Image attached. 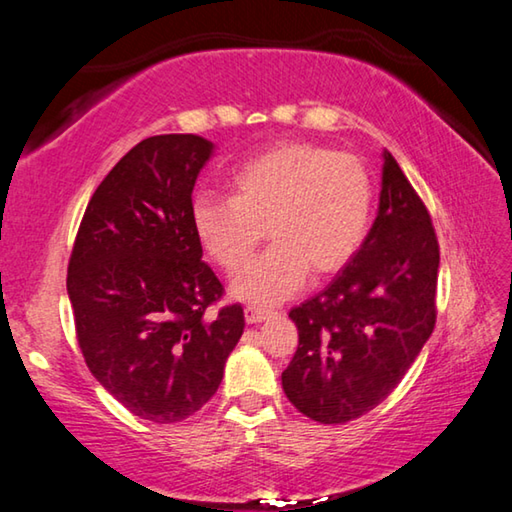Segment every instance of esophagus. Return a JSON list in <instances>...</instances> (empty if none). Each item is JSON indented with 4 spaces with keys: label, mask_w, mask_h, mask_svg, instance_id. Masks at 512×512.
I'll return each instance as SVG.
<instances>
[{
    "label": "esophagus",
    "mask_w": 512,
    "mask_h": 512,
    "mask_svg": "<svg viewBox=\"0 0 512 512\" xmlns=\"http://www.w3.org/2000/svg\"><path fill=\"white\" fill-rule=\"evenodd\" d=\"M244 314H246V320H248V323H262V320H266L268 316H271L273 311L268 309V307H259V305H246Z\"/></svg>",
    "instance_id": "obj_1"
}]
</instances>
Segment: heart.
I'll list each match as a JSON object with an SVG mask.
<instances>
[{"mask_svg":"<svg viewBox=\"0 0 512 512\" xmlns=\"http://www.w3.org/2000/svg\"><path fill=\"white\" fill-rule=\"evenodd\" d=\"M230 198L198 196V244L235 273L255 253L264 228L273 246L232 280V296L257 305L289 298L309 271L325 277L350 262L370 228L372 183L363 164L305 142L257 153L228 178Z\"/></svg>","mask_w":512,"mask_h":512,"instance_id":"b5f03b06","label":"heart"}]
</instances>
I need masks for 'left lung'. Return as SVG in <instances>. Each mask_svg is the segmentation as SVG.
Here are the masks:
<instances>
[{"label":"left lung","instance_id":"obj_1","mask_svg":"<svg viewBox=\"0 0 512 512\" xmlns=\"http://www.w3.org/2000/svg\"><path fill=\"white\" fill-rule=\"evenodd\" d=\"M440 250L427 207L384 151L379 212L327 287L289 311L298 350L282 388L300 413L343 424L393 393L436 325Z\"/></svg>","mask_w":512,"mask_h":512}]
</instances>
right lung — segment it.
<instances>
[{
	"mask_svg": "<svg viewBox=\"0 0 512 512\" xmlns=\"http://www.w3.org/2000/svg\"><path fill=\"white\" fill-rule=\"evenodd\" d=\"M214 144L155 135L121 158L85 207L67 268L76 339L99 384L142 420L180 422L216 393L244 334L241 305L203 262L192 192Z\"/></svg>",
	"mask_w": 512,
	"mask_h": 512,
	"instance_id": "right-lung-1",
	"label": "right lung"
}]
</instances>
